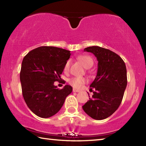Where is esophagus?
Wrapping results in <instances>:
<instances>
[{
	"label": "esophagus",
	"mask_w": 146,
	"mask_h": 146,
	"mask_svg": "<svg viewBox=\"0 0 146 146\" xmlns=\"http://www.w3.org/2000/svg\"><path fill=\"white\" fill-rule=\"evenodd\" d=\"M73 92H76V93H78V92H79V90H76V89H75V88H73Z\"/></svg>",
	"instance_id": "1"
}]
</instances>
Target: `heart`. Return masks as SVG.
<instances>
[{
	"label": "heart",
	"mask_w": 146,
	"mask_h": 146,
	"mask_svg": "<svg viewBox=\"0 0 146 146\" xmlns=\"http://www.w3.org/2000/svg\"><path fill=\"white\" fill-rule=\"evenodd\" d=\"M78 60L82 64V65L85 68H90L93 65V60L92 58L88 55H80L77 57ZM70 60L66 61V62L64 64V71L65 72H67L70 68ZM87 82V80L85 78L83 77H74L71 78L69 80V84L71 86H72L75 88H80L82 85L84 84Z\"/></svg>",
	"instance_id": "heart-1"
}]
</instances>
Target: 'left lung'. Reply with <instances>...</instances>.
Segmentation results:
<instances>
[{"label":"left lung","mask_w":146,"mask_h":146,"mask_svg":"<svg viewBox=\"0 0 146 146\" xmlns=\"http://www.w3.org/2000/svg\"><path fill=\"white\" fill-rule=\"evenodd\" d=\"M84 50L96 56L98 70L95 80L90 86L91 90L92 88L95 90L93 95L82 109L93 119H105L111 115L122 102L127 82L125 64L120 56L110 49L91 46Z\"/></svg>","instance_id":"8db88e82"}]
</instances>
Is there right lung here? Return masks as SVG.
Here are the masks:
<instances>
[{
  "label": "right lung",
  "mask_w": 146,
  "mask_h": 146,
  "mask_svg": "<svg viewBox=\"0 0 146 146\" xmlns=\"http://www.w3.org/2000/svg\"><path fill=\"white\" fill-rule=\"evenodd\" d=\"M70 51L53 46H41L27 54L22 62L20 80L24 99L38 117L49 118L59 111L66 98L72 92L71 86L58 90L54 85L61 80L64 64Z\"/></svg>",
  "instance_id": "add662e5"
}]
</instances>
